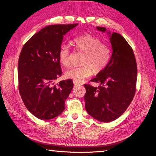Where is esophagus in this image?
<instances>
[{
	"label": "esophagus",
	"mask_w": 156,
	"mask_h": 156,
	"mask_svg": "<svg viewBox=\"0 0 156 156\" xmlns=\"http://www.w3.org/2000/svg\"><path fill=\"white\" fill-rule=\"evenodd\" d=\"M73 84H74L75 86H80V85H81V84L80 83H78V82H77V81H73Z\"/></svg>",
	"instance_id": "esophagus-1"
}]
</instances>
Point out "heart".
Instances as JSON below:
<instances>
[{"mask_svg":"<svg viewBox=\"0 0 156 156\" xmlns=\"http://www.w3.org/2000/svg\"><path fill=\"white\" fill-rule=\"evenodd\" d=\"M74 48L83 53L78 67H73L65 72L66 78L78 83L94 73L102 72L107 67L112 58V49L103 44L100 38L86 34L75 37L72 41ZM59 62L64 67L70 64V49L66 44L60 45L58 53Z\"/></svg>","mask_w":156,"mask_h":156,"instance_id":"b5f03b06","label":"heart"}]
</instances>
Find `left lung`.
<instances>
[{"instance_id":"1","label":"left lung","mask_w":156,"mask_h":156,"mask_svg":"<svg viewBox=\"0 0 156 156\" xmlns=\"http://www.w3.org/2000/svg\"><path fill=\"white\" fill-rule=\"evenodd\" d=\"M102 32L106 28L97 27ZM113 52L109 64L91 82L100 84L97 87L84 84L85 109L95 119L109 122L125 112L135 96L138 76L137 65L131 46L119 34L109 31Z\"/></svg>"}]
</instances>
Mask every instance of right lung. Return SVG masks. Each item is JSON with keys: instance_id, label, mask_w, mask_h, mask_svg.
Wrapping results in <instances>:
<instances>
[{"instance_id": "right-lung-1", "label": "right lung", "mask_w": 156, "mask_h": 156, "mask_svg": "<svg viewBox=\"0 0 156 156\" xmlns=\"http://www.w3.org/2000/svg\"><path fill=\"white\" fill-rule=\"evenodd\" d=\"M77 25L47 26L34 34L21 50L18 90L26 108L38 119L51 120L65 110V102L73 84L68 79L54 84L62 75L58 53L63 36Z\"/></svg>"}]
</instances>
